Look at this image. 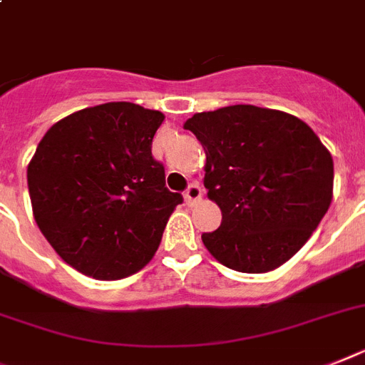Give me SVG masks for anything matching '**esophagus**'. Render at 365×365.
Listing matches in <instances>:
<instances>
[{
  "label": "esophagus",
  "instance_id": "34e87169",
  "mask_svg": "<svg viewBox=\"0 0 365 365\" xmlns=\"http://www.w3.org/2000/svg\"><path fill=\"white\" fill-rule=\"evenodd\" d=\"M201 195H203V188L197 182H190L188 188L185 190V200L188 205L197 203L201 200Z\"/></svg>",
  "mask_w": 365,
  "mask_h": 365
}]
</instances>
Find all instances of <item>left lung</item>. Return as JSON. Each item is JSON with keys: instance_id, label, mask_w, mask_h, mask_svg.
Here are the masks:
<instances>
[{"instance_id": "1", "label": "left lung", "mask_w": 365, "mask_h": 365, "mask_svg": "<svg viewBox=\"0 0 365 365\" xmlns=\"http://www.w3.org/2000/svg\"><path fill=\"white\" fill-rule=\"evenodd\" d=\"M185 128L207 155L205 188L222 224L201 240L227 269L261 274L302 248L332 201L334 162L298 117L237 104L195 113Z\"/></svg>"}]
</instances>
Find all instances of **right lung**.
<instances>
[{
  "instance_id": "obj_1",
  "label": "right lung",
  "mask_w": 365,
  "mask_h": 365,
  "mask_svg": "<svg viewBox=\"0 0 365 365\" xmlns=\"http://www.w3.org/2000/svg\"><path fill=\"white\" fill-rule=\"evenodd\" d=\"M162 121L160 111L108 102L65 117L38 143L27 165L35 222L78 272L121 279L158 250L182 203L150 150Z\"/></svg>"
}]
</instances>
